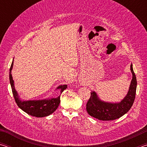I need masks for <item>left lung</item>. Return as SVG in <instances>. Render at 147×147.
<instances>
[{"label": "left lung", "mask_w": 147, "mask_h": 147, "mask_svg": "<svg viewBox=\"0 0 147 147\" xmlns=\"http://www.w3.org/2000/svg\"><path fill=\"white\" fill-rule=\"evenodd\" d=\"M132 79L128 93L119 102H108L100 100L96 92L91 91V97L86 104V109L89 115L101 121H111L120 118L130 110L135 100L137 80L133 70L132 64L130 65Z\"/></svg>", "instance_id": "obj_1"}]
</instances>
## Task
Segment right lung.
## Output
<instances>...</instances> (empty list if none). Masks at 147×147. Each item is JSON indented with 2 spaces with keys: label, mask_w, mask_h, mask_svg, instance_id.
Masks as SVG:
<instances>
[{
  "label": "right lung",
  "mask_w": 147,
  "mask_h": 147,
  "mask_svg": "<svg viewBox=\"0 0 147 147\" xmlns=\"http://www.w3.org/2000/svg\"><path fill=\"white\" fill-rule=\"evenodd\" d=\"M13 60L12 61L10 69H9V82H10L12 93H13L15 100L19 108L28 115L36 117H43L50 115L54 113L58 108L60 103V95L56 98H48L42 100H22L16 90L14 86V81L11 75V70L13 69ZM67 88V85H61L56 89H59L61 93Z\"/></svg>",
  "instance_id": "right-lung-1"
}]
</instances>
